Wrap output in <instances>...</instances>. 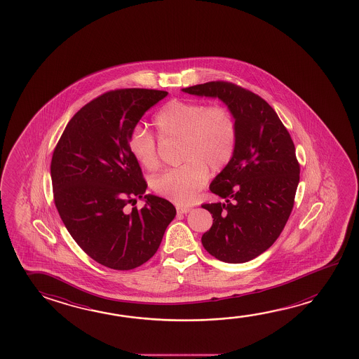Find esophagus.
I'll list each match as a JSON object with an SVG mask.
<instances>
[{"mask_svg":"<svg viewBox=\"0 0 359 359\" xmlns=\"http://www.w3.org/2000/svg\"><path fill=\"white\" fill-rule=\"evenodd\" d=\"M190 210H191V208H189V206H177V214H187Z\"/></svg>","mask_w":359,"mask_h":359,"instance_id":"obj_1","label":"esophagus"}]
</instances>
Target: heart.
Listing matches in <instances>:
<instances>
[{
  "instance_id": "obj_1",
  "label": "heart",
  "mask_w": 359,
  "mask_h": 359,
  "mask_svg": "<svg viewBox=\"0 0 359 359\" xmlns=\"http://www.w3.org/2000/svg\"><path fill=\"white\" fill-rule=\"evenodd\" d=\"M161 140H177L180 145L179 168L169 169L151 180L156 194L179 205L194 201L204 187L208 170H223L236 147V118L224 106L200 101H170L154 118ZM130 154L147 170L159 166L158 144L147 130L136 128L129 136Z\"/></svg>"
}]
</instances>
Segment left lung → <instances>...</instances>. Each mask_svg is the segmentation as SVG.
I'll return each mask as SVG.
<instances>
[{"instance_id": "1", "label": "left lung", "mask_w": 359, "mask_h": 359, "mask_svg": "<svg viewBox=\"0 0 359 359\" xmlns=\"http://www.w3.org/2000/svg\"><path fill=\"white\" fill-rule=\"evenodd\" d=\"M182 91L217 97L236 118V151L210 184L225 201L201 205L214 217L201 243L222 262L245 263L273 245L293 209L300 172L293 140L273 107L249 90L210 81Z\"/></svg>"}]
</instances>
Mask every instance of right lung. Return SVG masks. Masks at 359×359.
I'll list each match as a JSON object with an SVG mask.
<instances>
[{
    "label": "right lung",
    "mask_w": 359,
    "mask_h": 359,
    "mask_svg": "<svg viewBox=\"0 0 359 359\" xmlns=\"http://www.w3.org/2000/svg\"><path fill=\"white\" fill-rule=\"evenodd\" d=\"M166 91L120 88L81 107L66 125L51 160L53 200L79 247L95 262L130 271L156 253L177 215L166 199L147 194L129 136ZM146 199L142 210L126 206Z\"/></svg>",
    "instance_id": "1"
}]
</instances>
